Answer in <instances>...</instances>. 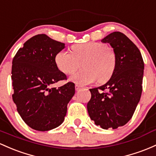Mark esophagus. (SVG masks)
<instances>
[{
	"mask_svg": "<svg viewBox=\"0 0 156 156\" xmlns=\"http://www.w3.org/2000/svg\"><path fill=\"white\" fill-rule=\"evenodd\" d=\"M75 90H78L81 88V87L79 86V85H78V84H75Z\"/></svg>",
	"mask_w": 156,
	"mask_h": 156,
	"instance_id": "obj_1",
	"label": "esophagus"
}]
</instances>
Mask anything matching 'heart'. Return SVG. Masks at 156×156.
<instances>
[{"instance_id": "b5f03b06", "label": "heart", "mask_w": 156, "mask_h": 156, "mask_svg": "<svg viewBox=\"0 0 156 156\" xmlns=\"http://www.w3.org/2000/svg\"><path fill=\"white\" fill-rule=\"evenodd\" d=\"M72 52L61 50L55 55L56 66L64 74H72L83 61L81 71L70 76L69 81L84 86L98 80L107 81L112 77L116 66V56L113 50L105 44L87 42L72 47Z\"/></svg>"}]
</instances>
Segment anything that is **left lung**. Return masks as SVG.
Segmentation results:
<instances>
[{"mask_svg": "<svg viewBox=\"0 0 156 156\" xmlns=\"http://www.w3.org/2000/svg\"><path fill=\"white\" fill-rule=\"evenodd\" d=\"M101 42L113 49L115 69L105 84L90 89L87 111L96 125L114 129L133 117L141 98L144 64L138 48L124 34L112 32Z\"/></svg>", "mask_w": 156, "mask_h": 156, "instance_id": "8db88e82", "label": "left lung"}]
</instances>
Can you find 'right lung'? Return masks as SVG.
Listing matches in <instances>:
<instances>
[{
  "label": "right lung",
  "mask_w": 156,
  "mask_h": 156,
  "mask_svg": "<svg viewBox=\"0 0 156 156\" xmlns=\"http://www.w3.org/2000/svg\"><path fill=\"white\" fill-rule=\"evenodd\" d=\"M64 48V43L40 34L26 41L13 58V101L23 121L35 130L48 131L61 125L75 95L72 82L52 87L66 79L55 62V55Z\"/></svg>",
  "instance_id": "1"
}]
</instances>
